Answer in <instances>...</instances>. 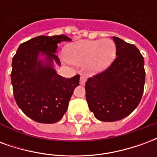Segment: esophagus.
Masks as SVG:
<instances>
[{
    "mask_svg": "<svg viewBox=\"0 0 157 157\" xmlns=\"http://www.w3.org/2000/svg\"><path fill=\"white\" fill-rule=\"evenodd\" d=\"M86 83V80L85 78L83 77V76H81V78H80V84L82 86H84Z\"/></svg>",
    "mask_w": 157,
    "mask_h": 157,
    "instance_id": "esophagus-1",
    "label": "esophagus"
}]
</instances>
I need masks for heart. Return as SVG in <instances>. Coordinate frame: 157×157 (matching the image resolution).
Listing matches in <instances>:
<instances>
[{"mask_svg":"<svg viewBox=\"0 0 157 157\" xmlns=\"http://www.w3.org/2000/svg\"><path fill=\"white\" fill-rule=\"evenodd\" d=\"M116 45L112 39L85 40L65 48L66 60L75 65H86L90 75L103 72L112 65L116 57Z\"/></svg>","mask_w":157,"mask_h":157,"instance_id":"heart-1","label":"heart"}]
</instances>
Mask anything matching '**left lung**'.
<instances>
[{
    "mask_svg": "<svg viewBox=\"0 0 157 157\" xmlns=\"http://www.w3.org/2000/svg\"><path fill=\"white\" fill-rule=\"evenodd\" d=\"M117 58L105 71L87 79L86 98L100 121H118L129 115L140 102L145 72L144 58L134 44L113 37Z\"/></svg>",
    "mask_w": 157,
    "mask_h": 157,
    "instance_id": "obj_1",
    "label": "left lung"
}]
</instances>
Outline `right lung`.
<instances>
[{
	"instance_id": "1",
	"label": "right lung",
	"mask_w": 157,
	"mask_h": 157,
	"mask_svg": "<svg viewBox=\"0 0 157 157\" xmlns=\"http://www.w3.org/2000/svg\"><path fill=\"white\" fill-rule=\"evenodd\" d=\"M71 40L65 35L39 36L20 44L12 59L11 79L16 102L38 123L58 122L79 86L80 75L64 78L54 67V63L60 65L55 55L58 44Z\"/></svg>"
}]
</instances>
